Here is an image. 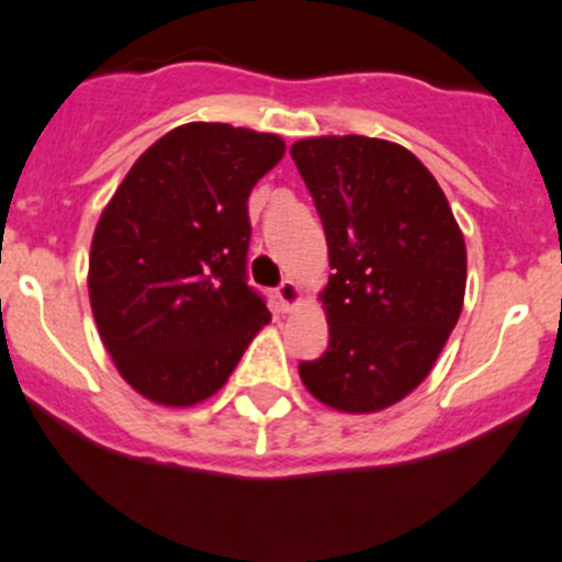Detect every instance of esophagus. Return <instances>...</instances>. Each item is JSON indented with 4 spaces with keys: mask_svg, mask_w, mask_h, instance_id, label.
I'll list each match as a JSON object with an SVG mask.
<instances>
[{
    "mask_svg": "<svg viewBox=\"0 0 562 562\" xmlns=\"http://www.w3.org/2000/svg\"><path fill=\"white\" fill-rule=\"evenodd\" d=\"M274 296H277V301H280L282 312H291L293 306L299 304V299H301V291H299V285H296V282H291V280H282L280 285L274 288Z\"/></svg>",
    "mask_w": 562,
    "mask_h": 562,
    "instance_id": "34e87169",
    "label": "esophagus"
}]
</instances>
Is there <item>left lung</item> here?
Masks as SVG:
<instances>
[{"instance_id":"left-lung-1","label":"left lung","mask_w":562,"mask_h":562,"mask_svg":"<svg viewBox=\"0 0 562 562\" xmlns=\"http://www.w3.org/2000/svg\"><path fill=\"white\" fill-rule=\"evenodd\" d=\"M328 241V347L301 360L306 390L339 412H380L434 369L465 293V241L434 175L395 142L291 147Z\"/></svg>"}]
</instances>
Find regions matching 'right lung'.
<instances>
[{
  "instance_id": "1",
  "label": "right lung",
  "mask_w": 562,
  "mask_h": 562,
  "mask_svg": "<svg viewBox=\"0 0 562 562\" xmlns=\"http://www.w3.org/2000/svg\"><path fill=\"white\" fill-rule=\"evenodd\" d=\"M282 153L277 134L186 123L142 153L99 217L91 310L121 376L145 398H210L271 321L247 285V199Z\"/></svg>"
}]
</instances>
